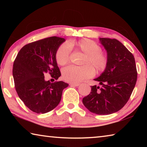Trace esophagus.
I'll list each match as a JSON object with an SVG mask.
<instances>
[{"label":"esophagus","instance_id":"34e87169","mask_svg":"<svg viewBox=\"0 0 147 147\" xmlns=\"http://www.w3.org/2000/svg\"><path fill=\"white\" fill-rule=\"evenodd\" d=\"M71 86H80V84L78 83H70Z\"/></svg>","mask_w":147,"mask_h":147}]
</instances>
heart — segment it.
Segmentation results:
<instances>
[{"mask_svg":"<svg viewBox=\"0 0 147 147\" xmlns=\"http://www.w3.org/2000/svg\"><path fill=\"white\" fill-rule=\"evenodd\" d=\"M70 48L85 56L81 61L82 66H69L62 70V76L65 81L76 83L90 78L94 71L101 73L105 70L108 59L102 52L101 47L91 39L84 38L78 41H71L68 45L61 44L56 53V60L59 65L68 63L70 56Z\"/></svg>","mask_w":147,"mask_h":147,"instance_id":"1","label":"heart"}]
</instances>
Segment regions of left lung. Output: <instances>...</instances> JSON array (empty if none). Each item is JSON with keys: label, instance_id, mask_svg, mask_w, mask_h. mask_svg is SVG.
<instances>
[{"label": "left lung", "instance_id": "obj_1", "mask_svg": "<svg viewBox=\"0 0 147 147\" xmlns=\"http://www.w3.org/2000/svg\"><path fill=\"white\" fill-rule=\"evenodd\" d=\"M99 40L106 50L108 65L100 76L94 79L102 86H91V93L82 102L92 113L109 115L120 110L127 102L138 73L133 54L120 41L109 38Z\"/></svg>", "mask_w": 147, "mask_h": 147}]
</instances>
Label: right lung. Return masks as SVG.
<instances>
[{
	"mask_svg": "<svg viewBox=\"0 0 147 147\" xmlns=\"http://www.w3.org/2000/svg\"><path fill=\"white\" fill-rule=\"evenodd\" d=\"M65 41L53 36L32 42L20 50L15 59V88L21 100L35 113H45L55 108L63 90L69 86L63 81H46L44 76L49 73L54 81L61 76L56 53Z\"/></svg>",
	"mask_w": 147,
	"mask_h": 147,
	"instance_id": "add662e5",
	"label": "right lung"
}]
</instances>
